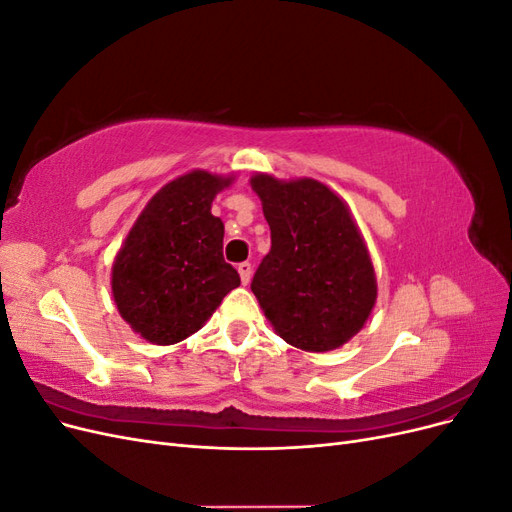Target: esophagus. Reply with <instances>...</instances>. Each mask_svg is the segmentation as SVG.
Segmentation results:
<instances>
[{"label": "esophagus", "instance_id": "34e87169", "mask_svg": "<svg viewBox=\"0 0 512 512\" xmlns=\"http://www.w3.org/2000/svg\"><path fill=\"white\" fill-rule=\"evenodd\" d=\"M237 271L241 275V282L243 284H250V280H252V265H250V262H241V265L237 267Z\"/></svg>", "mask_w": 512, "mask_h": 512}]
</instances>
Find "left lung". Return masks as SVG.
Segmentation results:
<instances>
[{
    "instance_id": "1",
    "label": "left lung",
    "mask_w": 512,
    "mask_h": 512,
    "mask_svg": "<svg viewBox=\"0 0 512 512\" xmlns=\"http://www.w3.org/2000/svg\"><path fill=\"white\" fill-rule=\"evenodd\" d=\"M271 228L252 292L284 342L329 352L363 329L378 284L346 203L316 179H250Z\"/></svg>"
}]
</instances>
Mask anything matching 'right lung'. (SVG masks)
<instances>
[{
    "label": "right lung",
    "mask_w": 512,
    "mask_h": 512,
    "mask_svg": "<svg viewBox=\"0 0 512 512\" xmlns=\"http://www.w3.org/2000/svg\"><path fill=\"white\" fill-rule=\"evenodd\" d=\"M232 177L192 170L153 196L113 262V299L132 331L158 346L196 333L241 284L222 254L213 198Z\"/></svg>",
    "instance_id": "obj_1"
}]
</instances>
